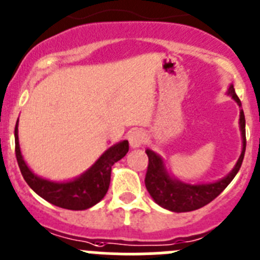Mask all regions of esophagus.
Wrapping results in <instances>:
<instances>
[{
  "label": "esophagus",
  "instance_id": "obj_1",
  "mask_svg": "<svg viewBox=\"0 0 260 260\" xmlns=\"http://www.w3.org/2000/svg\"><path fill=\"white\" fill-rule=\"evenodd\" d=\"M128 141L132 149H137V147L141 146L145 141V135L141 129H135L133 132H131L129 137H128Z\"/></svg>",
  "mask_w": 260,
  "mask_h": 260
}]
</instances>
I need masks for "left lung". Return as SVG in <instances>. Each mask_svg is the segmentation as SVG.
Returning <instances> with one entry per match:
<instances>
[{"instance_id":"left-lung-1","label":"left lung","mask_w":260,"mask_h":260,"mask_svg":"<svg viewBox=\"0 0 260 260\" xmlns=\"http://www.w3.org/2000/svg\"><path fill=\"white\" fill-rule=\"evenodd\" d=\"M226 94L231 95L240 107V123L238 124H240L241 139H242V149H241V155L236 162L235 167L223 179L214 182H202V184H189V182L181 181L168 172L162 156L151 149L145 150V153L149 156L145 185H146L147 191L154 200V202L163 209L172 212H188L201 209L211 202L212 200H215L237 175L238 170L242 165V160H244L245 150H246L245 115L240 98L237 97L235 88H233V84L229 85Z\"/></svg>"}]
</instances>
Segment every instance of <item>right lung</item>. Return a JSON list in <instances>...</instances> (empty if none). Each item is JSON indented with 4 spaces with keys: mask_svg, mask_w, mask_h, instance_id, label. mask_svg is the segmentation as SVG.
<instances>
[{
    "mask_svg": "<svg viewBox=\"0 0 260 260\" xmlns=\"http://www.w3.org/2000/svg\"><path fill=\"white\" fill-rule=\"evenodd\" d=\"M18 123L15 125V154L20 172L29 188L51 205L67 210L81 211L97 205L106 196L110 186L111 167L129 150L127 140L110 146L85 172L66 181H53L39 176L28 167L20 151Z\"/></svg>",
    "mask_w": 260,
    "mask_h": 260,
    "instance_id": "obj_1",
    "label": "right lung"
}]
</instances>
